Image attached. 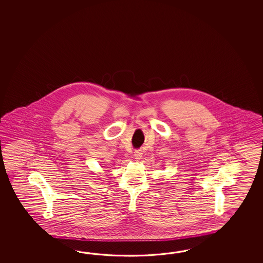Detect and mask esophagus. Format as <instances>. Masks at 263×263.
<instances>
[{
    "label": "esophagus",
    "instance_id": "obj_1",
    "mask_svg": "<svg viewBox=\"0 0 263 263\" xmlns=\"http://www.w3.org/2000/svg\"><path fill=\"white\" fill-rule=\"evenodd\" d=\"M142 156H143V151L136 149V151H134V157H135V159L140 160V159L142 158Z\"/></svg>",
    "mask_w": 263,
    "mask_h": 263
}]
</instances>
